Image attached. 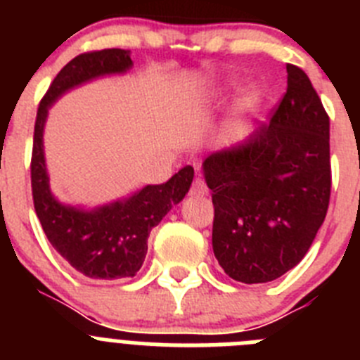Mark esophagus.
I'll use <instances>...</instances> for the list:
<instances>
[{
	"label": "esophagus",
	"mask_w": 360,
	"mask_h": 360,
	"mask_svg": "<svg viewBox=\"0 0 360 360\" xmlns=\"http://www.w3.org/2000/svg\"><path fill=\"white\" fill-rule=\"evenodd\" d=\"M191 195H195V196H207L209 195L207 186H205V182H203L202 178H195V180H193V186H191Z\"/></svg>",
	"instance_id": "34e87169"
}]
</instances>
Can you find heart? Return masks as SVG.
<instances>
[{"label": "heart", "instance_id": "heart-1", "mask_svg": "<svg viewBox=\"0 0 360 360\" xmlns=\"http://www.w3.org/2000/svg\"><path fill=\"white\" fill-rule=\"evenodd\" d=\"M259 103H262V98H259V94L256 90H247L241 98L238 101L236 106V120H234V126L238 124V120H243L247 117L254 115L259 108Z\"/></svg>", "mask_w": 360, "mask_h": 360}]
</instances>
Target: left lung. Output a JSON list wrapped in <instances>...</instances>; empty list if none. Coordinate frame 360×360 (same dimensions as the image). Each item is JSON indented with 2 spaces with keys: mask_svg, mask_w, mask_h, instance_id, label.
Here are the masks:
<instances>
[{
  "mask_svg": "<svg viewBox=\"0 0 360 360\" xmlns=\"http://www.w3.org/2000/svg\"><path fill=\"white\" fill-rule=\"evenodd\" d=\"M287 94L270 122L203 160L214 205L212 250L225 274L247 285L294 269L328 211V113L303 70L287 65Z\"/></svg>",
  "mask_w": 360,
  "mask_h": 360,
  "instance_id": "1",
  "label": "left lung"
}]
</instances>
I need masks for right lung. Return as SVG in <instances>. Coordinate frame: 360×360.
Masks as SVG:
<instances>
[{
  "mask_svg": "<svg viewBox=\"0 0 360 360\" xmlns=\"http://www.w3.org/2000/svg\"><path fill=\"white\" fill-rule=\"evenodd\" d=\"M133 66L129 50L106 49L73 57L57 73L37 108L30 176L32 198L44 234L73 269L91 279L133 278L148 252L149 232L189 191L195 169L186 165L165 184L146 186L126 200L94 211L63 205L53 198L44 164L43 129L49 108L65 91L95 77Z\"/></svg>",
  "mask_w": 360,
  "mask_h": 360,
  "instance_id": "obj_1",
  "label": "right lung"
}]
</instances>
